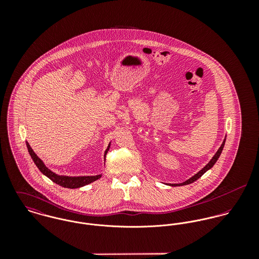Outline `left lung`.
Here are the masks:
<instances>
[{
    "label": "left lung",
    "mask_w": 259,
    "mask_h": 259,
    "mask_svg": "<svg viewBox=\"0 0 259 259\" xmlns=\"http://www.w3.org/2000/svg\"><path fill=\"white\" fill-rule=\"evenodd\" d=\"M224 144H225V139H224V141H223V143H222V146H221V148H219V150L217 151V153L214 154V156L211 158V160L200 170V171H198L196 175H194L192 178H190L189 180H187L186 182L185 183H183V184H178V185H171V186H180V185H189V184H192V183H194L195 181H197L203 174H205L208 169H210L213 165H214V163L218 161V159H219V157L221 156V153H222V149H223V147H224Z\"/></svg>",
    "instance_id": "left-lung-1"
}]
</instances>
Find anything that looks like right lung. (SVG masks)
<instances>
[{
  "label": "right lung",
  "mask_w": 259,
  "mask_h": 259,
  "mask_svg": "<svg viewBox=\"0 0 259 259\" xmlns=\"http://www.w3.org/2000/svg\"><path fill=\"white\" fill-rule=\"evenodd\" d=\"M27 148L29 150V153L31 155V157L33 158L35 164L37 165V168L40 170L41 174H44L46 177H48L52 182H54L55 184L57 185H61L63 187H68V188H77V187H80V186H83V185H89L99 179H101L102 175H99V176H93V177H64V176H58L56 174H54L52 170H50L45 164L44 162L41 161L40 158H38L37 154L34 152V150L32 149V148L30 147L29 143L27 142ZM110 148V145L107 148L106 152H105V156L108 152Z\"/></svg>",
  "instance_id": "add662e5"
}]
</instances>
